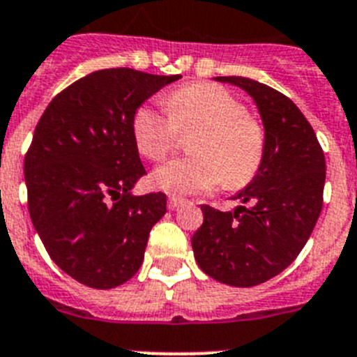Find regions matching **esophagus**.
I'll return each mask as SVG.
<instances>
[{
    "mask_svg": "<svg viewBox=\"0 0 357 357\" xmlns=\"http://www.w3.org/2000/svg\"><path fill=\"white\" fill-rule=\"evenodd\" d=\"M183 203H185V199H181V197L170 196L169 201H167V208H169V210H176V208H178V206H181Z\"/></svg>",
    "mask_w": 357,
    "mask_h": 357,
    "instance_id": "obj_1",
    "label": "esophagus"
}]
</instances>
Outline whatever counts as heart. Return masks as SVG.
<instances>
[{
	"instance_id": "1",
	"label": "heart",
	"mask_w": 357,
	"mask_h": 357,
	"mask_svg": "<svg viewBox=\"0 0 357 357\" xmlns=\"http://www.w3.org/2000/svg\"><path fill=\"white\" fill-rule=\"evenodd\" d=\"M165 107L144 104L132 114L136 147L145 158L165 160L178 149L181 132H199L192 140L196 156L158 167V188L188 196L213 190L221 181L238 190L257 178L264 165L268 135L264 123L248 114L234 93L212 82H192L170 91Z\"/></svg>"
}]
</instances>
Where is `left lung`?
<instances>
[{
	"mask_svg": "<svg viewBox=\"0 0 357 357\" xmlns=\"http://www.w3.org/2000/svg\"><path fill=\"white\" fill-rule=\"evenodd\" d=\"M250 93L268 135L264 165L235 196L246 206L221 212L203 204L192 237L197 264L235 287L269 280L293 262L324 206L325 156L314 129L284 93L246 77H215Z\"/></svg>",
	"mask_w": 357,
	"mask_h": 357,
	"instance_id": "1",
	"label": "left lung"
}]
</instances>
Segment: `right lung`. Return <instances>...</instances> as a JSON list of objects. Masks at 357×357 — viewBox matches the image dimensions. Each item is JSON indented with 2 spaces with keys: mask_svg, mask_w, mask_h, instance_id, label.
Here are the masks:
<instances>
[{
  "mask_svg": "<svg viewBox=\"0 0 357 357\" xmlns=\"http://www.w3.org/2000/svg\"><path fill=\"white\" fill-rule=\"evenodd\" d=\"M181 75L93 71L48 104L24 156L29 212L46 252L71 278L116 287L140 269L167 196H131L145 176L132 114Z\"/></svg>",
  "mask_w": 357,
  "mask_h": 357,
  "instance_id": "add662e5",
  "label": "right lung"
}]
</instances>
